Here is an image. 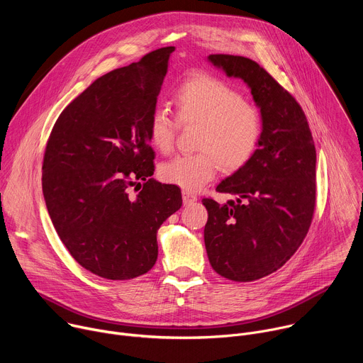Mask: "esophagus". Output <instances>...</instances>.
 Instances as JSON below:
<instances>
[{
	"mask_svg": "<svg viewBox=\"0 0 363 363\" xmlns=\"http://www.w3.org/2000/svg\"><path fill=\"white\" fill-rule=\"evenodd\" d=\"M182 199H184L185 205H189V203H194L196 201V195L191 191H182Z\"/></svg>",
	"mask_w": 363,
	"mask_h": 363,
	"instance_id": "obj_1",
	"label": "esophagus"
}]
</instances>
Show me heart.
<instances>
[{"label":"heart","mask_w":363,"mask_h":363,"mask_svg":"<svg viewBox=\"0 0 363 363\" xmlns=\"http://www.w3.org/2000/svg\"><path fill=\"white\" fill-rule=\"evenodd\" d=\"M174 105L175 116L165 109L150 115L147 136L152 146L169 153L179 126H198L195 149L199 152L161 165L164 182L196 191L214 179L220 165L234 172L254 157L263 136V115L230 84L211 76H192L177 90Z\"/></svg>","instance_id":"heart-1"}]
</instances>
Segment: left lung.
<instances>
[{"label":"left lung","instance_id":"obj_1","mask_svg":"<svg viewBox=\"0 0 363 363\" xmlns=\"http://www.w3.org/2000/svg\"><path fill=\"white\" fill-rule=\"evenodd\" d=\"M208 59L250 86L264 122L254 157L217 186L237 199L220 205L202 198L213 269L228 280L252 281L283 267L307 235L316 208V147L297 100L260 65L233 55Z\"/></svg>","mask_w":363,"mask_h":363}]
</instances>
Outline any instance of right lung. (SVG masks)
<instances>
[{"mask_svg":"<svg viewBox=\"0 0 363 363\" xmlns=\"http://www.w3.org/2000/svg\"><path fill=\"white\" fill-rule=\"evenodd\" d=\"M174 50H153L94 80L60 113L45 145L50 218L74 260L103 279L147 273L158 258L160 227L182 205L177 185L149 179L147 123ZM139 179L144 185L130 197Z\"/></svg>","mask_w":363,"mask_h":363,"instance_id":"right-lung-1","label":"right lung"}]
</instances>
